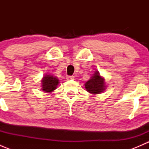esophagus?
<instances>
[{"label": "esophagus", "mask_w": 149, "mask_h": 149, "mask_svg": "<svg viewBox=\"0 0 149 149\" xmlns=\"http://www.w3.org/2000/svg\"><path fill=\"white\" fill-rule=\"evenodd\" d=\"M66 79H67V80H73V79H74V76H68L67 77H66Z\"/></svg>", "instance_id": "34e87169"}]
</instances>
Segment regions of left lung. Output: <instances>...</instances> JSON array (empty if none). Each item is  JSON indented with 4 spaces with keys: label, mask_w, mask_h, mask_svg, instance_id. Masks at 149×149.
I'll return each instance as SVG.
<instances>
[{
    "label": "left lung",
    "mask_w": 149,
    "mask_h": 149,
    "mask_svg": "<svg viewBox=\"0 0 149 149\" xmlns=\"http://www.w3.org/2000/svg\"><path fill=\"white\" fill-rule=\"evenodd\" d=\"M85 88L88 92L92 94H100L106 89L104 79L100 76L98 71H96L91 79L85 83Z\"/></svg>",
    "instance_id": "left-lung-1"
}]
</instances>
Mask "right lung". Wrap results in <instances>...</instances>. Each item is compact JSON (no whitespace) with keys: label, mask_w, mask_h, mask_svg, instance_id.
<instances>
[{"label":"right lung","mask_w":149,"mask_h":149,"mask_svg":"<svg viewBox=\"0 0 149 149\" xmlns=\"http://www.w3.org/2000/svg\"><path fill=\"white\" fill-rule=\"evenodd\" d=\"M42 82V90L47 93L52 92L55 89H56L58 84H59V80L58 78L54 76L46 74L43 77Z\"/></svg>","instance_id":"1"}]
</instances>
